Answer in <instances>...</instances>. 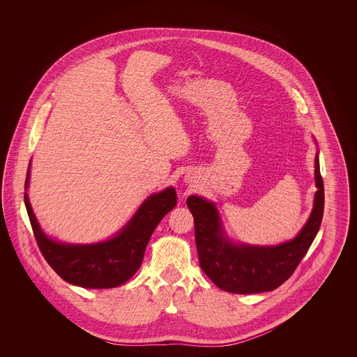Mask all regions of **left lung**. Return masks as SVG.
I'll return each mask as SVG.
<instances>
[{
  "label": "left lung",
  "mask_w": 357,
  "mask_h": 357,
  "mask_svg": "<svg viewBox=\"0 0 357 357\" xmlns=\"http://www.w3.org/2000/svg\"><path fill=\"white\" fill-rule=\"evenodd\" d=\"M314 143L317 144L316 139ZM314 181L317 191L304 227L293 239L268 246L231 241L215 204L199 195H190L186 202L194 217L197 250L204 274L218 288L237 294L271 291L282 285L304 258L323 221L319 150L314 156Z\"/></svg>",
  "instance_id": "1"
}]
</instances>
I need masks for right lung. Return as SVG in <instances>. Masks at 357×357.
<instances>
[{
	"label": "right lung",
	"instance_id": "obj_1",
	"mask_svg": "<svg viewBox=\"0 0 357 357\" xmlns=\"http://www.w3.org/2000/svg\"><path fill=\"white\" fill-rule=\"evenodd\" d=\"M29 176L31 163L25 190ZM24 201L38 248L52 269L72 285L108 289L123 285L139 271L155 227L176 204V191L167 187L151 194L114 237L96 243H67L48 237L37 222L26 192Z\"/></svg>",
	"mask_w": 357,
	"mask_h": 357
}]
</instances>
